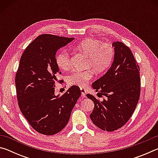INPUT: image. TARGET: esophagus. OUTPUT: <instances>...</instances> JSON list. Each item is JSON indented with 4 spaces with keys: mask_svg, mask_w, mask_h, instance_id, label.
Instances as JSON below:
<instances>
[{
    "mask_svg": "<svg viewBox=\"0 0 158 158\" xmlns=\"http://www.w3.org/2000/svg\"><path fill=\"white\" fill-rule=\"evenodd\" d=\"M80 90H81V96L83 98H85V95H86V91H85V90L84 89H83V88H81Z\"/></svg>",
    "mask_w": 158,
    "mask_h": 158,
    "instance_id": "obj_1",
    "label": "esophagus"
}]
</instances>
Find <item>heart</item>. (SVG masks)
<instances>
[{
  "instance_id": "1",
  "label": "heart",
  "mask_w": 158,
  "mask_h": 158,
  "mask_svg": "<svg viewBox=\"0 0 158 158\" xmlns=\"http://www.w3.org/2000/svg\"><path fill=\"white\" fill-rule=\"evenodd\" d=\"M76 49L82 52L86 56L87 68L85 71H74L67 77L69 84L84 87L93 77V71L96 73H102L106 71L111 65L114 57V49L109 43H102L99 40L87 38L77 45ZM56 63L60 69L67 70L70 67L69 53L62 51L56 56Z\"/></svg>"
}]
</instances>
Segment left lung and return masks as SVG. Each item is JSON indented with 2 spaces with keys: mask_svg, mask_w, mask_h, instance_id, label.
<instances>
[{
  "mask_svg": "<svg viewBox=\"0 0 158 158\" xmlns=\"http://www.w3.org/2000/svg\"><path fill=\"white\" fill-rule=\"evenodd\" d=\"M114 58L110 68L92 87L105 95L101 101L87 94L94 102L90 115L92 122L100 129L112 132L122 127L132 116L140 96L139 66L130 48L121 42L112 43Z\"/></svg>",
  "mask_w": 158,
  "mask_h": 158,
  "instance_id": "8db88e82",
  "label": "left lung"
}]
</instances>
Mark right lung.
<instances>
[{"label":"right lung","instance_id":"right-lung-1","mask_svg":"<svg viewBox=\"0 0 158 158\" xmlns=\"http://www.w3.org/2000/svg\"><path fill=\"white\" fill-rule=\"evenodd\" d=\"M74 38L44 34L36 37L21 56L15 77L21 113L39 133L53 135L66 126L81 90L72 85L62 95H55L56 75L60 74L56 53Z\"/></svg>","mask_w":158,"mask_h":158}]
</instances>
